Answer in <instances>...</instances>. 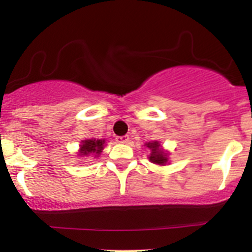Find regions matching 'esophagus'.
I'll list each match as a JSON object with an SVG mask.
<instances>
[{
	"label": "esophagus",
	"mask_w": 252,
	"mask_h": 252,
	"mask_svg": "<svg viewBox=\"0 0 252 252\" xmlns=\"http://www.w3.org/2000/svg\"><path fill=\"white\" fill-rule=\"evenodd\" d=\"M129 136L128 135H122V136H116V141L119 144H124V142H128Z\"/></svg>",
	"instance_id": "34e87169"
}]
</instances>
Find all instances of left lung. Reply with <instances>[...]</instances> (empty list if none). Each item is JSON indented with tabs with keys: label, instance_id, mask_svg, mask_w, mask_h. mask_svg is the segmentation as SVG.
<instances>
[{
	"label": "left lung",
	"instance_id": "8db88e82",
	"mask_svg": "<svg viewBox=\"0 0 252 252\" xmlns=\"http://www.w3.org/2000/svg\"><path fill=\"white\" fill-rule=\"evenodd\" d=\"M146 146L149 147V149H151L152 154L151 156H150V161L152 162V163H157V164H164L167 162V154H164L163 151H161V149H159V145L158 142L155 141V142H149V144H146Z\"/></svg>",
	"mask_w": 252,
	"mask_h": 252
}]
</instances>
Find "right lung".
<instances>
[{"mask_svg": "<svg viewBox=\"0 0 252 252\" xmlns=\"http://www.w3.org/2000/svg\"><path fill=\"white\" fill-rule=\"evenodd\" d=\"M103 140H84L83 145L80 146V155L86 156L90 154L100 155L103 149Z\"/></svg>", "mask_w": 252, "mask_h": 252, "instance_id": "right-lung-1", "label": "right lung"}]
</instances>
